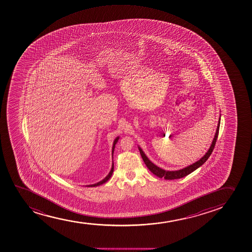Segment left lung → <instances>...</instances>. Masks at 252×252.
Segmentation results:
<instances>
[{
    "instance_id": "obj_1",
    "label": "left lung",
    "mask_w": 252,
    "mask_h": 252,
    "mask_svg": "<svg viewBox=\"0 0 252 252\" xmlns=\"http://www.w3.org/2000/svg\"><path fill=\"white\" fill-rule=\"evenodd\" d=\"M220 117L221 114L220 115V118H219L218 126H217L215 137L213 139L212 143L210 145L209 150L207 151V153L198 161H195L194 163H192V164L189 165L188 167H184L182 169L175 170V171H167V170L162 169L161 167H158L157 165L153 163V161L149 160L147 155L145 154L144 152L142 151V148L138 146L139 151H140L141 156H142V159H143L147 168L150 170L153 174L158 176V178H164V179H167V180H173V179L184 178L185 176L189 175V173H192L193 171H195L196 169H198V167H201L208 160V158L211 155L214 148H215V143H216V141L218 138L219 130H220Z\"/></svg>"
}]
</instances>
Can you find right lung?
<instances>
[{"label":"right lung","mask_w":252,"mask_h":252,"mask_svg":"<svg viewBox=\"0 0 252 252\" xmlns=\"http://www.w3.org/2000/svg\"><path fill=\"white\" fill-rule=\"evenodd\" d=\"M120 136H117L115 140H114L113 146H112V160H113V153L114 149H115V147H116V144L118 142V140H119ZM114 171V162L112 161V166H111V169H110V173H108V175L105 177L104 179H102L101 181L98 182L96 184H90V185H86V187H97L99 186V185H101V184H105L106 182L110 179V177L112 175V173H113Z\"/></svg>","instance_id":"add662e5"}]
</instances>
